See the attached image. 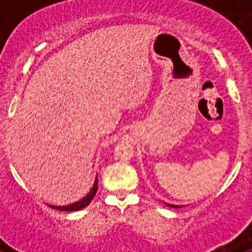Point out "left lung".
Instances as JSON below:
<instances>
[{"mask_svg": "<svg viewBox=\"0 0 252 252\" xmlns=\"http://www.w3.org/2000/svg\"><path fill=\"white\" fill-rule=\"evenodd\" d=\"M169 207H174V208H178V206H173V204H168Z\"/></svg>", "mask_w": 252, "mask_h": 252, "instance_id": "obj_1", "label": "left lung"}]
</instances>
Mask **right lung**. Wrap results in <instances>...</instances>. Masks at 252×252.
Returning a JSON list of instances; mask_svg holds the SVG:
<instances>
[{"label":"right lung","mask_w":252,"mask_h":252,"mask_svg":"<svg viewBox=\"0 0 252 252\" xmlns=\"http://www.w3.org/2000/svg\"><path fill=\"white\" fill-rule=\"evenodd\" d=\"M97 186H98V180H97V178H95V182L94 184H93V188L91 189V192L88 193V194L86 195V197L82 199V201L77 202V203H73V204H69V206H64V207H53L50 206L51 208H57L58 211H66V212H72V211H79V209L84 208V207H87L88 204L92 202L93 197L95 195V192H97Z\"/></svg>","instance_id":"obj_1"}]
</instances>
